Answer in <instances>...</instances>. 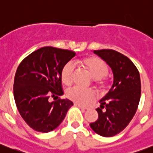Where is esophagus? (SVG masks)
I'll use <instances>...</instances> for the list:
<instances>
[{"mask_svg": "<svg viewBox=\"0 0 153 153\" xmlns=\"http://www.w3.org/2000/svg\"><path fill=\"white\" fill-rule=\"evenodd\" d=\"M74 105L77 107H79V108H81V109H89L88 107L83 106V105H79V104H76V103H74Z\"/></svg>", "mask_w": 153, "mask_h": 153, "instance_id": "34e87169", "label": "esophagus"}]
</instances>
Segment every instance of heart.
Here are the masks:
<instances>
[{"label": "heart", "instance_id": "b5f03b06", "mask_svg": "<svg viewBox=\"0 0 153 153\" xmlns=\"http://www.w3.org/2000/svg\"><path fill=\"white\" fill-rule=\"evenodd\" d=\"M101 88H105L107 84L105 75L109 72V67L105 61L98 57L85 58L80 61ZM74 73V63L70 61L62 67L61 71V79L62 83L70 86L73 82ZM67 97L76 104L86 105L96 98V94L91 89H82L78 86L70 88L67 91Z\"/></svg>", "mask_w": 153, "mask_h": 153}]
</instances>
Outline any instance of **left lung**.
<instances>
[{
  "mask_svg": "<svg viewBox=\"0 0 153 153\" xmlns=\"http://www.w3.org/2000/svg\"><path fill=\"white\" fill-rule=\"evenodd\" d=\"M111 67L114 83L96 110L97 121L91 128L102 137H113L128 126L137 109L141 93L140 74L128 57L111 49L94 51Z\"/></svg>",
  "mask_w": 153,
  "mask_h": 153,
  "instance_id": "8db88e82",
  "label": "left lung"
}]
</instances>
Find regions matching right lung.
I'll return each instance as SVG.
<instances>
[{"mask_svg":"<svg viewBox=\"0 0 153 153\" xmlns=\"http://www.w3.org/2000/svg\"><path fill=\"white\" fill-rule=\"evenodd\" d=\"M75 55L71 50L44 47L21 61L16 71L13 94L22 118L34 130L48 133L63 121L73 102L62 99V67ZM55 100L51 102L50 98Z\"/></svg>","mask_w":153,"mask_h":153,"instance_id":"1","label":"right lung"}]
</instances>
